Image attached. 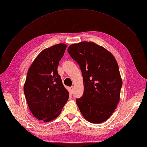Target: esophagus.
<instances>
[{
	"instance_id": "1",
	"label": "esophagus",
	"mask_w": 147,
	"mask_h": 147,
	"mask_svg": "<svg viewBox=\"0 0 147 147\" xmlns=\"http://www.w3.org/2000/svg\"><path fill=\"white\" fill-rule=\"evenodd\" d=\"M73 91H74V87L71 86L69 88V91H70V94H73Z\"/></svg>"
}]
</instances>
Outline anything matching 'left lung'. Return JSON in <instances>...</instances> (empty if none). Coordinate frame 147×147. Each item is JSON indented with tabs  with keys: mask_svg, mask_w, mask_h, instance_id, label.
Here are the masks:
<instances>
[{
	"mask_svg": "<svg viewBox=\"0 0 147 147\" xmlns=\"http://www.w3.org/2000/svg\"><path fill=\"white\" fill-rule=\"evenodd\" d=\"M67 51L83 78V94L76 99L80 111L92 123L106 121L117 108L122 87L116 59L104 47L91 42L72 44Z\"/></svg>",
	"mask_w": 147,
	"mask_h": 147,
	"instance_id": "obj_1",
	"label": "left lung"
}]
</instances>
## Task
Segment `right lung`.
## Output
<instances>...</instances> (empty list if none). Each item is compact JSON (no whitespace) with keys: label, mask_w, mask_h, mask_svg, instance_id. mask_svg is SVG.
Here are the masks:
<instances>
[{"label":"right lung","mask_w":147,"mask_h":147,"mask_svg":"<svg viewBox=\"0 0 147 147\" xmlns=\"http://www.w3.org/2000/svg\"><path fill=\"white\" fill-rule=\"evenodd\" d=\"M66 47L59 43L45 49L29 69L24 92L30 112L38 120L55 119L68 100L69 93L57 70Z\"/></svg>","instance_id":"obj_1"}]
</instances>
